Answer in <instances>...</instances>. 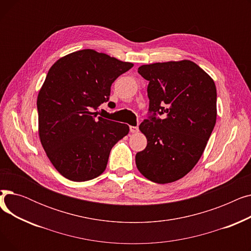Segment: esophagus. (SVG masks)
<instances>
[{"mask_svg": "<svg viewBox=\"0 0 251 251\" xmlns=\"http://www.w3.org/2000/svg\"><path fill=\"white\" fill-rule=\"evenodd\" d=\"M139 131V128L137 126H130V132L131 133H137Z\"/></svg>", "mask_w": 251, "mask_h": 251, "instance_id": "obj_1", "label": "esophagus"}]
</instances>
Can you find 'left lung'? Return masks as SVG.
<instances>
[{
  "label": "left lung",
  "mask_w": 251,
  "mask_h": 251,
  "mask_svg": "<svg viewBox=\"0 0 251 251\" xmlns=\"http://www.w3.org/2000/svg\"><path fill=\"white\" fill-rule=\"evenodd\" d=\"M138 73L150 82L148 96L151 115L139 125L148 144L136 153V167L152 182L177 181L200 161L214 130L215 82L189 60L142 65ZM156 113L164 118H157Z\"/></svg>",
  "instance_id": "obj_1"
}]
</instances>
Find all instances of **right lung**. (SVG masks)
Here are the masks:
<instances>
[{
	"label": "right lung",
	"instance_id": "obj_1",
	"mask_svg": "<svg viewBox=\"0 0 251 251\" xmlns=\"http://www.w3.org/2000/svg\"><path fill=\"white\" fill-rule=\"evenodd\" d=\"M132 67V63L86 49L50 68L37 96L38 135L50 163L65 178L82 182L100 176L112 148L128 134L127 124L92 111L109 100L112 83Z\"/></svg>",
	"mask_w": 251,
	"mask_h": 251
}]
</instances>
